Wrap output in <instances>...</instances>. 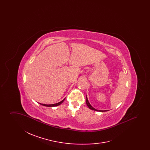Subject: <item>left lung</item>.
<instances>
[{"mask_svg":"<svg viewBox=\"0 0 150 150\" xmlns=\"http://www.w3.org/2000/svg\"><path fill=\"white\" fill-rule=\"evenodd\" d=\"M86 105H87V106L89 107L90 109H91V110H94V111H101V112H103V111H106L105 110H104V111H102V110H96V109H95L94 108H93L91 105V104L89 103V101H88V98H87V97H86Z\"/></svg>","mask_w":150,"mask_h":150,"instance_id":"1","label":"left lung"}]
</instances>
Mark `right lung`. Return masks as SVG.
Returning a JSON list of instances; mask_svg holds the SVG:
<instances>
[{
    "mask_svg": "<svg viewBox=\"0 0 150 150\" xmlns=\"http://www.w3.org/2000/svg\"><path fill=\"white\" fill-rule=\"evenodd\" d=\"M64 100H65V98L62 100H61V102H58V103H55V104H52V105H45V104H42V103H40V104L42 105H43V106H47V107H54V106H58V105H61V104L64 101Z\"/></svg>",
    "mask_w": 150,
    "mask_h": 150,
    "instance_id": "obj_1",
    "label": "right lung"
}]
</instances>
